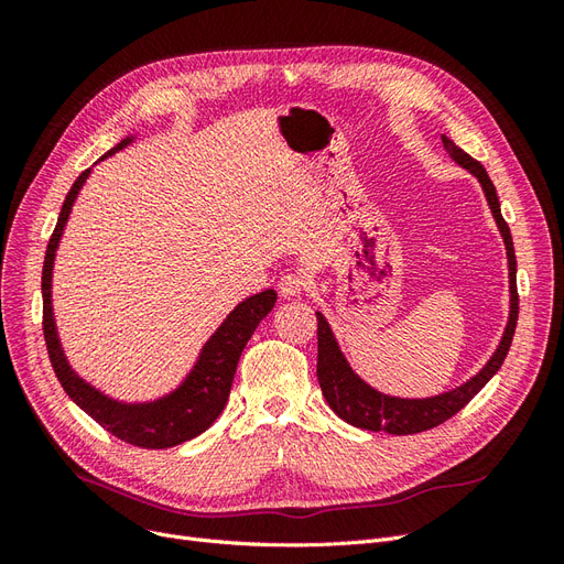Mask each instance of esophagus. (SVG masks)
Listing matches in <instances>:
<instances>
[{"label": "esophagus", "instance_id": "obj_1", "mask_svg": "<svg viewBox=\"0 0 564 564\" xmlns=\"http://www.w3.org/2000/svg\"><path fill=\"white\" fill-rule=\"evenodd\" d=\"M278 286H280V294L284 299H296L305 292V280L301 275H296V272H289V275H284L280 280Z\"/></svg>", "mask_w": 564, "mask_h": 564}]
</instances>
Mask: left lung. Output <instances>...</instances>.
Returning <instances> with one entry per match:
<instances>
[{
  "label": "left lung",
  "instance_id": "left-lung-1",
  "mask_svg": "<svg viewBox=\"0 0 564 564\" xmlns=\"http://www.w3.org/2000/svg\"><path fill=\"white\" fill-rule=\"evenodd\" d=\"M442 145H445L447 155L466 172L477 178L480 183L485 199L491 209L494 224H497L501 240L506 245V259H508V322L503 336L499 340L497 350L491 352L485 367L473 373L468 381L460 386L437 392V395L431 398H398V395H388V392H381L373 386H369L360 373H357L346 352L340 350L336 334L332 332V324L327 322L319 311L317 315V381L322 388V395L327 400V404L334 409V414L338 419H344L346 423L355 425V429L362 431H386L390 435H412V433H423L429 429H435L442 421L452 419L456 412H460L477 392H480L489 379L497 373L506 360L510 340H513L516 334V324H518V284H516V272H518V261H516V249H513V237H510V228L501 216V204L497 197V187H494L491 178L487 176L485 166L480 162H475L468 152L460 150L452 139H447L442 133Z\"/></svg>",
  "mask_w": 564,
  "mask_h": 564
}]
</instances>
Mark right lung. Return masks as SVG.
Masks as SVG:
<instances>
[{"label":"right lung","instance_id":"add662e5","mask_svg":"<svg viewBox=\"0 0 564 564\" xmlns=\"http://www.w3.org/2000/svg\"><path fill=\"white\" fill-rule=\"evenodd\" d=\"M135 141V133L124 135L115 148H110L104 162L112 158L115 152L124 150ZM96 162V164H98ZM94 164V166H96ZM94 166L79 174L73 183L70 193H67L63 209L58 216V224L54 235H51L46 256H44V270H42V301H44V338L51 367H54L56 377L82 412H87L96 423L104 425L119 440L129 442V445L143 447V449H166L176 447L181 442L193 440L202 435L209 425L220 416L230 395V386L235 379L237 362L247 346V340L259 327L261 319L275 308L278 292L275 289H265L253 296H247L226 315V319L218 324V329L204 340L199 348L197 360L193 362L191 371L185 373L178 386L169 392L152 400H119L108 395L106 390L96 388L91 381L79 377L77 369L67 360L63 350L56 315H54V263L56 253L63 240V232L67 226V218L73 214L75 202L82 193L84 183L91 176Z\"/></svg>","mask_w":564,"mask_h":564}]
</instances>
